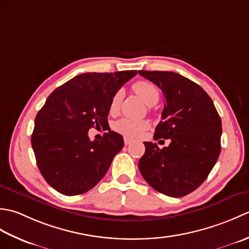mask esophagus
Instances as JSON below:
<instances>
[{
    "mask_svg": "<svg viewBox=\"0 0 249 249\" xmlns=\"http://www.w3.org/2000/svg\"><path fill=\"white\" fill-rule=\"evenodd\" d=\"M132 144V140L128 139V138H124V145H130Z\"/></svg>",
    "mask_w": 249,
    "mask_h": 249,
    "instance_id": "34e87169",
    "label": "esophagus"
}]
</instances>
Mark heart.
I'll return each instance as SVG.
<instances>
[{
	"label": "heart",
	"mask_w": 249,
	"mask_h": 249,
	"mask_svg": "<svg viewBox=\"0 0 249 249\" xmlns=\"http://www.w3.org/2000/svg\"><path fill=\"white\" fill-rule=\"evenodd\" d=\"M132 87H133L135 93L138 94L147 105H154L159 101V89L157 88V86H155L154 84L146 82V80H139V82L134 83ZM124 93L121 90L117 91V92L113 95V98H111L109 103V111L111 114H115L118 111ZM148 125L149 124L146 120L121 118L118 121H116L114 126L116 131H118L119 133L125 136H129V138L136 139L140 138V136L143 134V132L148 128Z\"/></svg>",
	"instance_id": "obj_1"
}]
</instances>
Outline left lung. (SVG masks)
<instances>
[{"label": "left lung", "mask_w": 249, "mask_h": 249, "mask_svg": "<svg viewBox=\"0 0 249 249\" xmlns=\"http://www.w3.org/2000/svg\"><path fill=\"white\" fill-rule=\"evenodd\" d=\"M139 74L158 86L165 99L154 139L171 141L162 149L144 142L141 174L161 194L184 196L202 185L218 160L221 119L210 95L190 79L164 71H139Z\"/></svg>", "instance_id": "obj_1"}]
</instances>
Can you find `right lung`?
Here are the masks:
<instances>
[{
	"label": "right lung",
	"mask_w": 249,
	"mask_h": 249,
	"mask_svg": "<svg viewBox=\"0 0 249 249\" xmlns=\"http://www.w3.org/2000/svg\"><path fill=\"white\" fill-rule=\"evenodd\" d=\"M136 71L85 73L53 91L37 113L31 136L40 174L64 196L92 189L124 147V139L108 128L113 95ZM92 127L108 129L102 140L90 141Z\"/></svg>",
	"instance_id": "1"
}]
</instances>
